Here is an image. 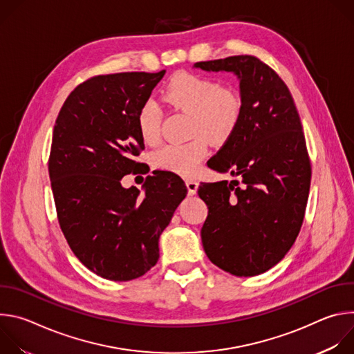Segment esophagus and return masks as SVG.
<instances>
[{"label": "esophagus", "instance_id": "34e87169", "mask_svg": "<svg viewBox=\"0 0 354 354\" xmlns=\"http://www.w3.org/2000/svg\"><path fill=\"white\" fill-rule=\"evenodd\" d=\"M186 187H187V192H189V194H196V192H197V187H198V183H197L196 180H192V179H189V180H186Z\"/></svg>", "mask_w": 354, "mask_h": 354}]
</instances>
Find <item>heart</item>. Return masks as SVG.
<instances>
[{
	"label": "heart",
	"mask_w": 354,
	"mask_h": 354,
	"mask_svg": "<svg viewBox=\"0 0 354 354\" xmlns=\"http://www.w3.org/2000/svg\"><path fill=\"white\" fill-rule=\"evenodd\" d=\"M162 97L172 108L189 115L190 141L169 142L158 148L153 162L157 168L192 176L207 154V142H224L235 131L242 116V99L234 91L223 88L216 80L182 73L165 88ZM141 138L151 144L160 137L161 109L153 99L141 105L137 113Z\"/></svg>",
	"instance_id": "1"
}]
</instances>
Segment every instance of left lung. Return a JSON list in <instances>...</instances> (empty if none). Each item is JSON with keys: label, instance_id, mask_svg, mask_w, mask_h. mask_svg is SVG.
Returning <instances> with one entry per match:
<instances>
[{"label": "left lung", "instance_id": "1", "mask_svg": "<svg viewBox=\"0 0 354 354\" xmlns=\"http://www.w3.org/2000/svg\"><path fill=\"white\" fill-rule=\"evenodd\" d=\"M205 71L239 78L242 116L207 162L236 179L201 183L209 207L201 242L220 269L250 277L277 265L301 230L311 185V161L292 96L277 73L255 56L198 62Z\"/></svg>", "mask_w": 354, "mask_h": 354}]
</instances>
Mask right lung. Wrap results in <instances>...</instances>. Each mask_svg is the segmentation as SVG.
Wrapping results in <instances>:
<instances>
[{"label":"right lung","mask_w":354,"mask_h":354,"mask_svg":"<svg viewBox=\"0 0 354 354\" xmlns=\"http://www.w3.org/2000/svg\"><path fill=\"white\" fill-rule=\"evenodd\" d=\"M164 74L91 77L56 119L48 175L59 224L81 263L108 280L129 281L156 266L160 235L187 193L167 171L147 176L141 197L136 186L120 185L140 167L137 113Z\"/></svg>","instance_id":"right-lung-1"}]
</instances>
